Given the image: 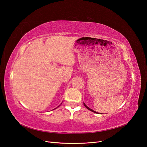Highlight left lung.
<instances>
[{
  "label": "left lung",
  "instance_id": "obj_1",
  "mask_svg": "<svg viewBox=\"0 0 147 147\" xmlns=\"http://www.w3.org/2000/svg\"><path fill=\"white\" fill-rule=\"evenodd\" d=\"M83 104H84V107H85L86 108V109H88L89 110H90V111H91V112H94V113H97V112H95V111H94V110H92V109H91L90 108H89L85 104H84V102H83Z\"/></svg>",
  "mask_w": 147,
  "mask_h": 147
}]
</instances>
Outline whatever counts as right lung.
Listing matches in <instances>:
<instances>
[{
  "label": "right lung",
  "mask_w": 147,
  "mask_h": 147,
  "mask_svg": "<svg viewBox=\"0 0 147 147\" xmlns=\"http://www.w3.org/2000/svg\"><path fill=\"white\" fill-rule=\"evenodd\" d=\"M60 105H59V106H58V107H59V106H60ZM56 109H57V108H56Z\"/></svg>",
  "instance_id": "right-lung-1"
}]
</instances>
